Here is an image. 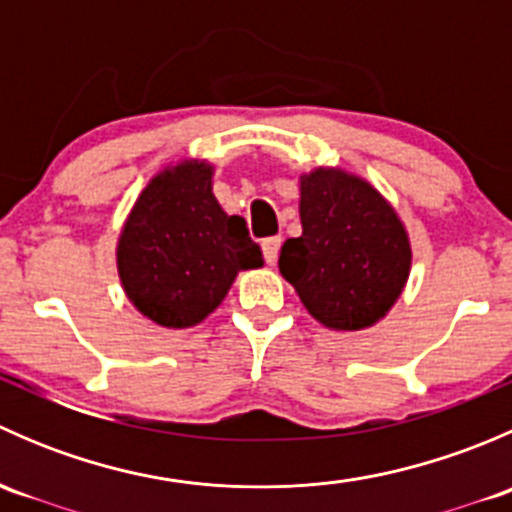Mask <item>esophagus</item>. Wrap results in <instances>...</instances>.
Wrapping results in <instances>:
<instances>
[{
  "label": "esophagus",
  "instance_id": "1",
  "mask_svg": "<svg viewBox=\"0 0 512 512\" xmlns=\"http://www.w3.org/2000/svg\"><path fill=\"white\" fill-rule=\"evenodd\" d=\"M280 247H282V237H267V240H262V252H265L267 265H275L277 257H280Z\"/></svg>",
  "mask_w": 512,
  "mask_h": 512
}]
</instances>
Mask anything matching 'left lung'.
Returning a JSON list of instances; mask_svg holds the SVG:
<instances>
[{"instance_id": "left-lung-1", "label": "left lung", "mask_w": 512, "mask_h": 512, "mask_svg": "<svg viewBox=\"0 0 512 512\" xmlns=\"http://www.w3.org/2000/svg\"><path fill=\"white\" fill-rule=\"evenodd\" d=\"M302 235L280 252L282 277L307 312L337 332L386 317L411 272V242L389 200L342 168L299 175Z\"/></svg>"}]
</instances>
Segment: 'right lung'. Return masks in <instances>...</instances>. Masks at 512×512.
I'll return each instance as SVG.
<instances>
[{
    "label": "right lung",
    "instance_id": "right-lung-1",
    "mask_svg": "<svg viewBox=\"0 0 512 512\" xmlns=\"http://www.w3.org/2000/svg\"><path fill=\"white\" fill-rule=\"evenodd\" d=\"M118 277L133 307L165 329H188L220 307L240 270L265 265L245 220L213 195V165L180 160L148 180L123 223Z\"/></svg>",
    "mask_w": 512,
    "mask_h": 512
}]
</instances>
